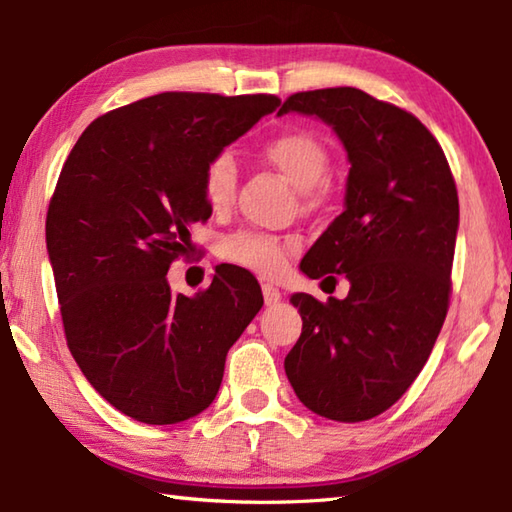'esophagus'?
Masks as SVG:
<instances>
[{
	"label": "esophagus",
	"instance_id": "1",
	"mask_svg": "<svg viewBox=\"0 0 512 512\" xmlns=\"http://www.w3.org/2000/svg\"><path fill=\"white\" fill-rule=\"evenodd\" d=\"M262 293H264V302H266L268 307H271V305H277V302L282 300V293H280V289L273 287V284H268V282H264V284H262Z\"/></svg>",
	"mask_w": 512,
	"mask_h": 512
}]
</instances>
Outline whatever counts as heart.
Returning a JSON list of instances; mask_svg holds the SVG:
<instances>
[{"label":"heart","mask_w":512,"mask_h":512,"mask_svg":"<svg viewBox=\"0 0 512 512\" xmlns=\"http://www.w3.org/2000/svg\"><path fill=\"white\" fill-rule=\"evenodd\" d=\"M262 158L300 189V201L307 212L318 210L327 201L329 153L316 135L307 131H287L268 140ZM237 162L232 155L219 153L203 169V198L212 212H228L237 198ZM300 248L298 237L268 235V232L241 230L221 241V255L259 275H277L291 253Z\"/></svg>","instance_id":"b5f03b06"}]
</instances>
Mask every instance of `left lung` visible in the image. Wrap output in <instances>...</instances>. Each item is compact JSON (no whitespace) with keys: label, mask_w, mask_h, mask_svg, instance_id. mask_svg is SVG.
<instances>
[{"label":"left lung","mask_w":512,"mask_h":512,"mask_svg":"<svg viewBox=\"0 0 512 512\" xmlns=\"http://www.w3.org/2000/svg\"><path fill=\"white\" fill-rule=\"evenodd\" d=\"M316 115L348 151L345 210L300 262L345 300L293 293L302 334L284 359L300 402L361 422L400 400L420 375L452 296L458 194L443 149L422 121L357 88L296 92L284 112ZM334 272V276H329Z\"/></svg>","instance_id":"1"}]
</instances>
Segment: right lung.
Returning a JSON list of instances; mask_svg holds the SVG:
<instances>
[{
	"label": "right lung",
	"instance_id": "right-lung-1",
	"mask_svg": "<svg viewBox=\"0 0 512 512\" xmlns=\"http://www.w3.org/2000/svg\"><path fill=\"white\" fill-rule=\"evenodd\" d=\"M280 106L275 94L162 92L110 110L67 155L47 210L67 348L103 400L176 424L219 393L225 357L264 305L246 268L216 266L194 298L167 271L207 221L203 169Z\"/></svg>",
	"mask_w": 512,
	"mask_h": 512
}]
</instances>
